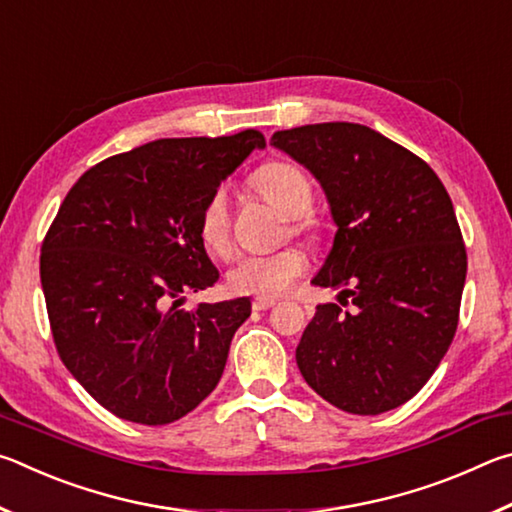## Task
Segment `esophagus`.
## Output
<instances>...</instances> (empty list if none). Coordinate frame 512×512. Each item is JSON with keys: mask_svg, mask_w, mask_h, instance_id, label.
<instances>
[{"mask_svg": "<svg viewBox=\"0 0 512 512\" xmlns=\"http://www.w3.org/2000/svg\"><path fill=\"white\" fill-rule=\"evenodd\" d=\"M273 305H275V300H271V298H255L253 300L255 311H266V309H271Z\"/></svg>", "mask_w": 512, "mask_h": 512, "instance_id": "34e87169", "label": "esophagus"}]
</instances>
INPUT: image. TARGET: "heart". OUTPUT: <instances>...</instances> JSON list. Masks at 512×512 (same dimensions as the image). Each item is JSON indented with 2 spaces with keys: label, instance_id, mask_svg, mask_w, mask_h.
<instances>
[{
  "label": "heart",
  "instance_id": "obj_1",
  "mask_svg": "<svg viewBox=\"0 0 512 512\" xmlns=\"http://www.w3.org/2000/svg\"><path fill=\"white\" fill-rule=\"evenodd\" d=\"M253 187L284 219H293L291 230L296 235L316 237L314 223L305 216L314 203V189L305 171L291 162H268L257 169ZM198 235L210 255L225 257L230 253V207L225 189H216L207 198L198 219ZM305 268L307 259L298 248H282L271 255H246L228 271V287L239 296L277 298L305 273Z\"/></svg>",
  "mask_w": 512,
  "mask_h": 512
}]
</instances>
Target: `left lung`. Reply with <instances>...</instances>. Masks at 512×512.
Returning <instances> with one entry per match:
<instances>
[{
    "label": "left lung",
    "instance_id": "obj_1",
    "mask_svg": "<svg viewBox=\"0 0 512 512\" xmlns=\"http://www.w3.org/2000/svg\"><path fill=\"white\" fill-rule=\"evenodd\" d=\"M320 187L336 225L316 287L318 305L296 348L298 368L336 409L379 415L427 384L456 334L467 255L452 198L427 162L348 121L271 137Z\"/></svg>",
    "mask_w": 512,
    "mask_h": 512
}]
</instances>
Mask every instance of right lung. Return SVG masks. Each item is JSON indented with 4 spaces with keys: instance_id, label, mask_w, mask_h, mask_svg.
I'll return each mask as SVG.
<instances>
[{
    "instance_id": "obj_1",
    "label": "right lung",
    "mask_w": 512,
    "mask_h": 512,
    "mask_svg": "<svg viewBox=\"0 0 512 512\" xmlns=\"http://www.w3.org/2000/svg\"><path fill=\"white\" fill-rule=\"evenodd\" d=\"M264 135L171 137L94 164L42 241L40 280L60 359L103 409L137 424L194 411L223 375L250 300L180 309L219 280L201 210Z\"/></svg>"
}]
</instances>
